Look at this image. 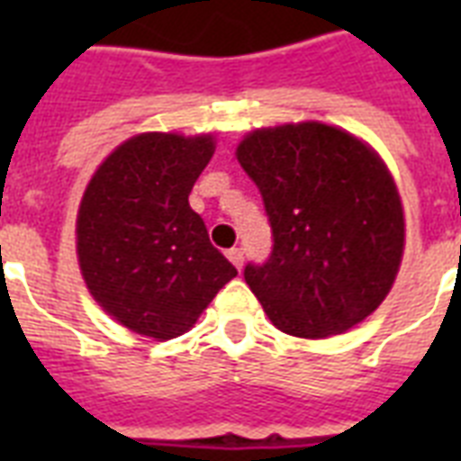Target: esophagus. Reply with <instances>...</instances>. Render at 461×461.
I'll use <instances>...</instances> for the list:
<instances>
[{
	"label": "esophagus",
	"mask_w": 461,
	"mask_h": 461,
	"mask_svg": "<svg viewBox=\"0 0 461 461\" xmlns=\"http://www.w3.org/2000/svg\"><path fill=\"white\" fill-rule=\"evenodd\" d=\"M227 258L231 260V266L237 267V270H241V266H244V251H241V249H230V251H227Z\"/></svg>",
	"instance_id": "obj_1"
}]
</instances>
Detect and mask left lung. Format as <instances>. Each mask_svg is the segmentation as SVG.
Listing matches in <instances>:
<instances>
[{"label": "left lung", "mask_w": 461, "mask_h": 461, "mask_svg": "<svg viewBox=\"0 0 461 461\" xmlns=\"http://www.w3.org/2000/svg\"><path fill=\"white\" fill-rule=\"evenodd\" d=\"M239 165L263 195L273 253L246 285L282 332L339 335L383 303L404 251V212L383 159L357 136L302 122L249 133Z\"/></svg>", "instance_id": "left-lung-1"}]
</instances>
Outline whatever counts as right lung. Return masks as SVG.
Instances as JSON below:
<instances>
[{
	"instance_id": "add662e5",
	"label": "right lung",
	"mask_w": 461,
	"mask_h": 461,
	"mask_svg": "<svg viewBox=\"0 0 461 461\" xmlns=\"http://www.w3.org/2000/svg\"><path fill=\"white\" fill-rule=\"evenodd\" d=\"M212 136L139 133L93 174L76 220L90 294L124 328L172 339L194 328L237 267L188 205Z\"/></svg>"
}]
</instances>
